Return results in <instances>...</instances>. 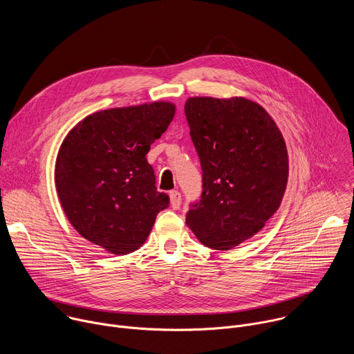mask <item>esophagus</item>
Returning a JSON list of instances; mask_svg holds the SVG:
<instances>
[{
    "mask_svg": "<svg viewBox=\"0 0 354 354\" xmlns=\"http://www.w3.org/2000/svg\"><path fill=\"white\" fill-rule=\"evenodd\" d=\"M169 198H171V206L176 210L180 207L182 203V194L178 190H171L169 192Z\"/></svg>",
    "mask_w": 354,
    "mask_h": 354,
    "instance_id": "esophagus-1",
    "label": "esophagus"
}]
</instances>
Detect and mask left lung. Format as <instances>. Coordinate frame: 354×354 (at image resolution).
Wrapping results in <instances>:
<instances>
[{
	"mask_svg": "<svg viewBox=\"0 0 354 354\" xmlns=\"http://www.w3.org/2000/svg\"><path fill=\"white\" fill-rule=\"evenodd\" d=\"M185 115L203 171L186 224L203 245L228 250L277 212L288 178L286 142L269 113L245 97H189Z\"/></svg>",
	"mask_w": 354,
	"mask_h": 354,
	"instance_id": "1",
	"label": "left lung"
}]
</instances>
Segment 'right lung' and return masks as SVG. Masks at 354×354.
<instances>
[{
    "instance_id": "obj_1",
    "label": "right lung",
    "mask_w": 354,
    "mask_h": 354,
    "mask_svg": "<svg viewBox=\"0 0 354 354\" xmlns=\"http://www.w3.org/2000/svg\"><path fill=\"white\" fill-rule=\"evenodd\" d=\"M174 116L169 102L115 108L86 116L67 134L56 160V189L85 239L113 255L145 242L157 214L169 206L145 156Z\"/></svg>"
}]
</instances>
